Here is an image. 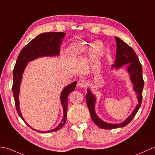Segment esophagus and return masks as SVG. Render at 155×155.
Here are the masks:
<instances>
[{
	"label": "esophagus",
	"mask_w": 155,
	"mask_h": 155,
	"mask_svg": "<svg viewBox=\"0 0 155 155\" xmlns=\"http://www.w3.org/2000/svg\"><path fill=\"white\" fill-rule=\"evenodd\" d=\"M87 85V82L84 80V79H80L78 81V85L80 87H85V86Z\"/></svg>",
	"instance_id": "obj_1"
}]
</instances>
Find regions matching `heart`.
Returning <instances> with one entry per match:
<instances>
[{
  "instance_id": "b5f03b06",
  "label": "heart",
  "mask_w": 155,
  "mask_h": 155,
  "mask_svg": "<svg viewBox=\"0 0 155 155\" xmlns=\"http://www.w3.org/2000/svg\"><path fill=\"white\" fill-rule=\"evenodd\" d=\"M90 46L91 48L94 49V50H97L96 52L97 54L101 53V52L102 51V48H103V45H102L101 43L99 42V41H95V42L91 44Z\"/></svg>"
}]
</instances>
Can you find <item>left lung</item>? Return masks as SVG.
Wrapping results in <instances>:
<instances>
[{
    "label": "left lung",
    "mask_w": 155,
    "mask_h": 155,
    "mask_svg": "<svg viewBox=\"0 0 155 155\" xmlns=\"http://www.w3.org/2000/svg\"><path fill=\"white\" fill-rule=\"evenodd\" d=\"M115 39L117 46L116 55V59L115 60V64L113 65V67L119 68L122 66L128 64L127 71L130 75L131 80L134 84V89L137 93V98L139 103L137 104L136 107H135L134 112H132V114L124 122L118 124H108L103 122V120H101L97 116L95 112V97L92 95L90 90L87 89V93L86 94L85 99L87 104L90 112L91 117L93 122L96 124L97 126L102 128V129L106 130L124 127L127 126L133 120L141 107L143 98V86H144V81H143L142 75V66L134 50L125 42H124L119 37H115Z\"/></svg>",
    "instance_id": "1"
}]
</instances>
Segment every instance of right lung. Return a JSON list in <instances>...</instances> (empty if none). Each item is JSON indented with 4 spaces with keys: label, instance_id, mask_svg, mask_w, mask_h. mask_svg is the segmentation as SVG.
Wrapping results in <instances>:
<instances>
[{
    "label": "right lung",
    "instance_id": "obj_1",
    "mask_svg": "<svg viewBox=\"0 0 155 155\" xmlns=\"http://www.w3.org/2000/svg\"><path fill=\"white\" fill-rule=\"evenodd\" d=\"M65 34V33L62 32H48L41 33L30 41L28 45H26L24 48H22L20 54L18 55L16 64H15L13 70L12 92L18 114L29 127L30 126L25 122L23 117H22L20 110V107H19L18 95L19 93H20V85L22 74H23L28 63L31 60L44 56H55L59 54L60 44L62 43V39L64 37ZM76 84L77 82L74 81L72 84L68 85L63 89L61 93L60 100H61V104L63 106L64 110V118L61 123L54 129L47 131H41L42 133L43 132L50 133V132L58 131L61 129L64 125L67 118L68 96L75 89ZM34 130L41 132V131Z\"/></svg>",
    "mask_w": 155,
    "mask_h": 155
}]
</instances>
